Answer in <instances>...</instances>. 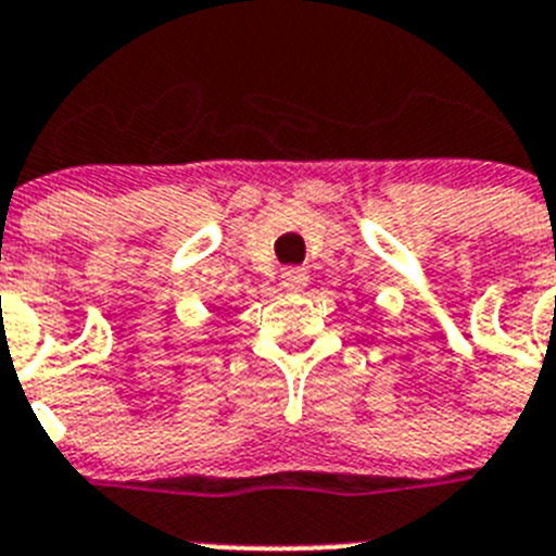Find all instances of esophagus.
Returning a JSON list of instances; mask_svg holds the SVG:
<instances>
[{
	"label": "esophagus",
	"instance_id": "obj_1",
	"mask_svg": "<svg viewBox=\"0 0 556 556\" xmlns=\"http://www.w3.org/2000/svg\"><path fill=\"white\" fill-rule=\"evenodd\" d=\"M309 274L304 268H285L282 271V288L290 290V293H299V290L307 288Z\"/></svg>",
	"mask_w": 556,
	"mask_h": 556
}]
</instances>
